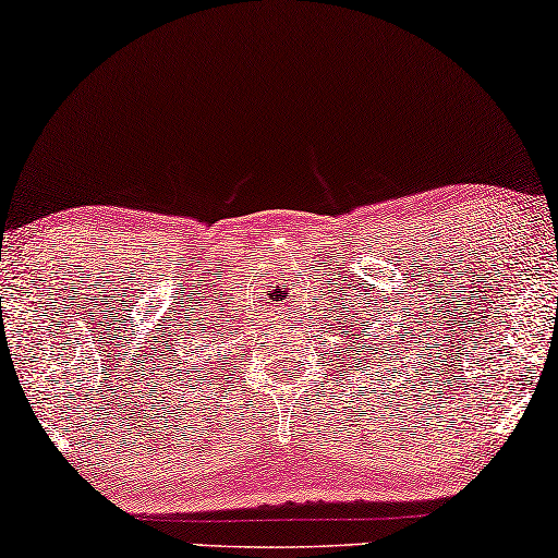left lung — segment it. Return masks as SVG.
<instances>
[{"instance_id":"8db88e82","label":"left lung","mask_w":558,"mask_h":558,"mask_svg":"<svg viewBox=\"0 0 558 558\" xmlns=\"http://www.w3.org/2000/svg\"><path fill=\"white\" fill-rule=\"evenodd\" d=\"M351 336H353V333H351Z\"/></svg>"}]
</instances>
